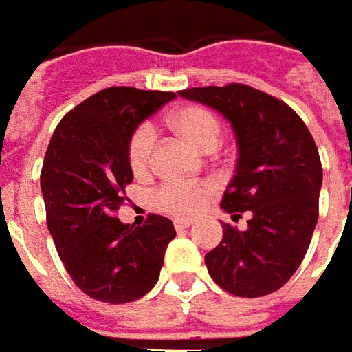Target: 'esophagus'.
Masks as SVG:
<instances>
[{
	"instance_id": "1",
	"label": "esophagus",
	"mask_w": 352,
	"mask_h": 352,
	"mask_svg": "<svg viewBox=\"0 0 352 352\" xmlns=\"http://www.w3.org/2000/svg\"><path fill=\"white\" fill-rule=\"evenodd\" d=\"M193 223L190 219H176L174 221V226H176V230H186V228H190Z\"/></svg>"
}]
</instances>
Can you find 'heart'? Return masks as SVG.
I'll return each instance as SVG.
<instances>
[{
	"instance_id": "obj_1",
	"label": "heart",
	"mask_w": 352,
	"mask_h": 352,
	"mask_svg": "<svg viewBox=\"0 0 352 352\" xmlns=\"http://www.w3.org/2000/svg\"><path fill=\"white\" fill-rule=\"evenodd\" d=\"M172 127L182 138L199 151L217 148L221 141V122L219 118L204 106H184L170 116ZM153 129L148 126H139L127 145V160L129 168L135 174H143L151 164L153 157ZM209 193L205 186H184V184H164L155 193V201L162 211L172 214H192L204 204Z\"/></svg>"
}]
</instances>
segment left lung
<instances>
[{"label": "left lung", "instance_id": "1", "mask_svg": "<svg viewBox=\"0 0 352 352\" xmlns=\"http://www.w3.org/2000/svg\"><path fill=\"white\" fill-rule=\"evenodd\" d=\"M180 96L230 122L236 172L221 207L248 226L223 225V240L205 254L213 280L234 296L279 291L302 263L318 223L322 162L308 127L283 100L242 82L195 87Z\"/></svg>", "mask_w": 352, "mask_h": 352}]
</instances>
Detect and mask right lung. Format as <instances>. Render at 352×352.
<instances>
[{
    "label": "right lung",
    "mask_w": 352,
    "mask_h": 352,
    "mask_svg": "<svg viewBox=\"0 0 352 352\" xmlns=\"http://www.w3.org/2000/svg\"><path fill=\"white\" fill-rule=\"evenodd\" d=\"M174 96L110 87L63 116L50 139L40 174L48 230L73 283L94 300L124 304L145 296L176 236L170 219L160 214H148L143 226L116 217L133 180L129 138Z\"/></svg>",
    "instance_id": "add662e5"
}]
</instances>
